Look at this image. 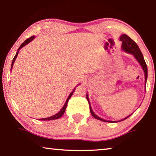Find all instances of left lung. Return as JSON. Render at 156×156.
<instances>
[{"instance_id": "1", "label": "left lung", "mask_w": 156, "mask_h": 156, "mask_svg": "<svg viewBox=\"0 0 156 156\" xmlns=\"http://www.w3.org/2000/svg\"><path fill=\"white\" fill-rule=\"evenodd\" d=\"M120 40L122 41V48L124 51H125L127 53H129V54H133L134 57L136 58V60H138L140 64V65L142 66V67L143 69L144 72L145 84H146L147 79V66L146 62H145L144 57L142 56V54L140 51V49H139V47L138 46V44H136V42H134L133 40H132L131 38H129L127 35H126V34H123V35L121 36ZM87 99L88 102L89 104V109H90V112L91 113V115H93L94 118H95L97 120L104 121V122H112V121H108V120H105L104 119H102V118H99L98 116H97L96 114H95V113L93 112V111H92L91 107L90 106V103H89V98H88V95H87ZM130 115H129L128 117H126V118H124L123 120L126 119V118H129Z\"/></svg>"}]
</instances>
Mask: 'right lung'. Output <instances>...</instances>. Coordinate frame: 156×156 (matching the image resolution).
<instances>
[{
	"instance_id": "add662e5",
	"label": "right lung",
	"mask_w": 156,
	"mask_h": 156,
	"mask_svg": "<svg viewBox=\"0 0 156 156\" xmlns=\"http://www.w3.org/2000/svg\"><path fill=\"white\" fill-rule=\"evenodd\" d=\"M34 38V36H31L30 38H27V40H25V41H24V43H23L22 44H21V45L19 47V48L18 49V51L16 52V54L15 55V56H14V59H13V61H12V66H11V68H12L13 65H14V62H15V60H16V57H17V56H18V52H19V50L20 49V48H22L23 47H24V46L25 45V44H28L29 43H30V41H32ZM73 91H74V89H73V91L72 92V93L70 94L68 98H67V101H66L65 104V105H64V107H63L62 108V109L60 110L58 113H56V115H53V116H51V117L46 118H42V119H40V120H51L58 119V118H60V117H61V116H62L63 114H64V113H65V112L66 108H67V103H68L69 100V98H71V96H72V94H73Z\"/></svg>"
}]
</instances>
